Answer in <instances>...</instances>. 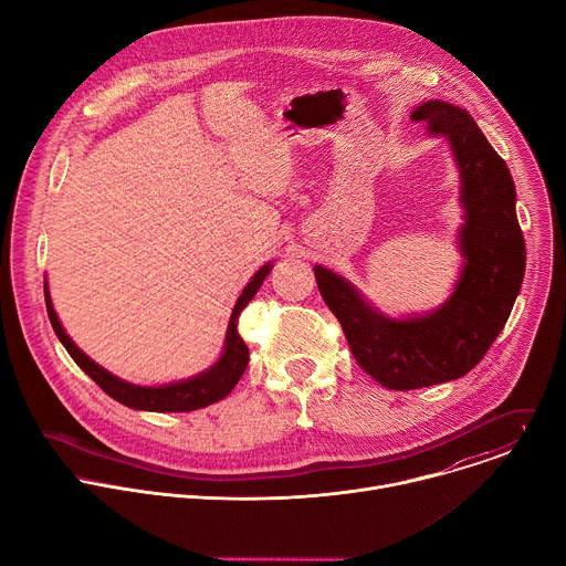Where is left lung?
I'll return each mask as SVG.
<instances>
[{"mask_svg": "<svg viewBox=\"0 0 566 566\" xmlns=\"http://www.w3.org/2000/svg\"><path fill=\"white\" fill-rule=\"evenodd\" d=\"M410 118L426 123L434 136H448L461 172L465 223L459 244L465 266L454 293L430 315L391 319L371 308L345 277L325 266L313 269L356 363L398 391L461 378L486 356L506 325L526 269L513 177L472 116L428 101Z\"/></svg>", "mask_w": 566, "mask_h": 566, "instance_id": "left-lung-1", "label": "left lung"}]
</instances>
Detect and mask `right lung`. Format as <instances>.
I'll list each match as a JSON object with an SVG mask.
<instances>
[{"label":"right lung","mask_w":566,"mask_h":566,"mask_svg":"<svg viewBox=\"0 0 566 566\" xmlns=\"http://www.w3.org/2000/svg\"><path fill=\"white\" fill-rule=\"evenodd\" d=\"M273 264L262 266L253 280L247 284V289L241 291L230 322H228V334H226V347L221 358L203 374L181 380V382H172V385H164V387H140V385H132L125 382L120 378H116L114 374H109L107 369H103L101 365H96L90 356H85L80 352L73 340L64 334L60 319L53 311L51 304V295H49V286L44 280V302H46V313L51 319V327L55 332V336L60 338V343L64 345V349L69 352V356L75 360V365L83 369L92 380H96V385L112 396L114 400L123 402V406L132 408V410H145V412H192L199 408L210 406V402H217L221 398H226L232 387L239 382L241 374L247 371L249 367V347L247 343L241 340L239 332H237V319L241 308H244L258 293V289L262 286L264 277L271 273Z\"/></svg>","instance_id":"right-lung-1"}]
</instances>
